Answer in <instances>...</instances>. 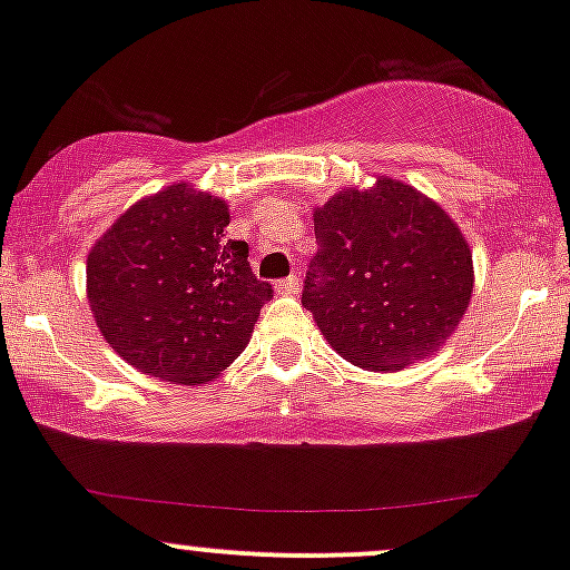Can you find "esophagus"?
Segmentation results:
<instances>
[{
	"label": "esophagus",
	"mask_w": 570,
	"mask_h": 570,
	"mask_svg": "<svg viewBox=\"0 0 570 570\" xmlns=\"http://www.w3.org/2000/svg\"><path fill=\"white\" fill-rule=\"evenodd\" d=\"M298 287H302V279H298L296 274H291V277L279 279V283L274 285V291H277V293H283V296H296V293H298Z\"/></svg>",
	"instance_id": "esophagus-1"
}]
</instances>
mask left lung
<instances>
[{"label": "left lung", "instance_id": "8db88e82", "mask_svg": "<svg viewBox=\"0 0 570 570\" xmlns=\"http://www.w3.org/2000/svg\"><path fill=\"white\" fill-rule=\"evenodd\" d=\"M317 255L302 304L342 358L405 370L456 332L473 253L443 206L396 179L340 189L315 209Z\"/></svg>", "mask_w": 570, "mask_h": 570}]
</instances>
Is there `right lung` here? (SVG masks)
I'll return each mask as SVG.
<instances>
[{
  "label": "right lung",
  "mask_w": 570,
  "mask_h": 570,
  "mask_svg": "<svg viewBox=\"0 0 570 570\" xmlns=\"http://www.w3.org/2000/svg\"><path fill=\"white\" fill-rule=\"evenodd\" d=\"M228 204L187 181L138 200L87 258V296L108 345L170 383H206L247 347L272 285L225 238Z\"/></svg>",
  "instance_id": "obj_1"
}]
</instances>
